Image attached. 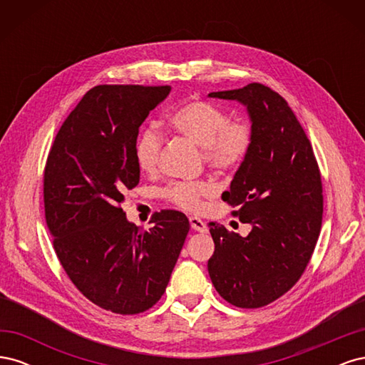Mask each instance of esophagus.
<instances>
[{"instance_id":"obj_1","label":"esophagus","mask_w":365,"mask_h":365,"mask_svg":"<svg viewBox=\"0 0 365 365\" xmlns=\"http://www.w3.org/2000/svg\"><path fill=\"white\" fill-rule=\"evenodd\" d=\"M189 220H190V227H192V230H195V231H200V233H205V231H207V225H205V222H202V220H201L200 217L192 216Z\"/></svg>"}]
</instances>
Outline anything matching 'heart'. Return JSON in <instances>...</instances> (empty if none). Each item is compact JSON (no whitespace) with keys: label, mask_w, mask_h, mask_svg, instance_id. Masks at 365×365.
Wrapping results in <instances>:
<instances>
[{"label":"heart","mask_w":365,"mask_h":365,"mask_svg":"<svg viewBox=\"0 0 365 365\" xmlns=\"http://www.w3.org/2000/svg\"><path fill=\"white\" fill-rule=\"evenodd\" d=\"M169 125L181 135L202 148L208 168L231 172L240 168L254 146L256 132L251 120L230 118L224 108L205 101H192L178 106L169 115ZM163 149V135L155 126L143 128L134 143V158L141 172L157 169ZM213 195V187L204 181H170L161 189L165 201L189 212H197L204 200Z\"/></svg>","instance_id":"heart-1"}]
</instances>
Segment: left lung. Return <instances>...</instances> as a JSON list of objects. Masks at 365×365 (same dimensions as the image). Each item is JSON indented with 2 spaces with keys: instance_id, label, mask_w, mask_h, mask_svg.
<instances>
[{
  "instance_id": "1",
  "label": "left lung",
  "mask_w": 365,
  "mask_h": 365,
  "mask_svg": "<svg viewBox=\"0 0 365 365\" xmlns=\"http://www.w3.org/2000/svg\"><path fill=\"white\" fill-rule=\"evenodd\" d=\"M210 97L247 105L256 138L222 200L252 230L247 237L210 222L215 252L208 274L225 302L257 309L277 300L300 280L323 220V184L300 121L284 98L252 82Z\"/></svg>"
}]
</instances>
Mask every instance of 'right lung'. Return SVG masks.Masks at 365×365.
Instances as JSON below:
<instances>
[{
    "label": "right lung",
    "instance_id": "1",
    "mask_svg": "<svg viewBox=\"0 0 365 365\" xmlns=\"http://www.w3.org/2000/svg\"><path fill=\"white\" fill-rule=\"evenodd\" d=\"M169 85H97L65 118L43 169V210L53 248L77 289L105 311L134 315L158 303L190 224L176 210L129 224L125 192L140 181L138 128Z\"/></svg>",
    "mask_w": 365,
    "mask_h": 365
}]
</instances>
